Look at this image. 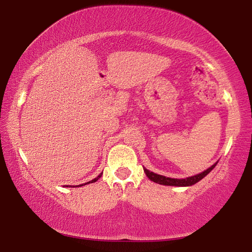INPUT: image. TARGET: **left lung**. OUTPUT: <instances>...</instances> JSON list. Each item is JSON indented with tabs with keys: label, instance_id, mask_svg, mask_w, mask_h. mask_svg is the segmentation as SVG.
<instances>
[{
	"label": "left lung",
	"instance_id": "left-lung-1",
	"mask_svg": "<svg viewBox=\"0 0 252 252\" xmlns=\"http://www.w3.org/2000/svg\"><path fill=\"white\" fill-rule=\"evenodd\" d=\"M217 163H218V161L216 162L215 164H212L210 168L204 170L203 172L199 173V174H195V176L192 177H189V178H186V179H173V178H168V177H164V176H160V174H157L155 172H151L149 171L148 169L143 168L144 172H146L147 177L150 179L151 181L156 182V183H159V185H163V186H176V187H189V186H192L195 185V183L199 182L201 179H203L204 177L207 176V174L211 171V170L216 167Z\"/></svg>",
	"mask_w": 252,
	"mask_h": 252
}]
</instances>
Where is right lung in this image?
<instances>
[{"label": "right lung", "instance_id": "add662e5", "mask_svg": "<svg viewBox=\"0 0 252 252\" xmlns=\"http://www.w3.org/2000/svg\"><path fill=\"white\" fill-rule=\"evenodd\" d=\"M101 176H102V173H100V174H99V176H97L96 178H94V179H93V180H91V181H89V182H87V183H85V185H88V183H93V182H95V181H97V180H99V178H101ZM83 185H84V183H83ZM83 185H81V186H78V187H82ZM66 187H69V186H66Z\"/></svg>", "mask_w": 252, "mask_h": 252}]
</instances>
